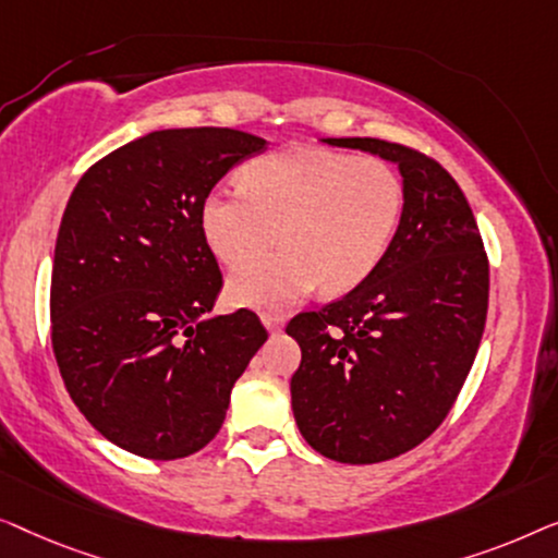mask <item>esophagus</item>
<instances>
[{"label":"esophagus","mask_w":558,"mask_h":558,"mask_svg":"<svg viewBox=\"0 0 558 558\" xmlns=\"http://www.w3.org/2000/svg\"><path fill=\"white\" fill-rule=\"evenodd\" d=\"M263 324L268 331H280V328L286 326V318H282L280 313H263Z\"/></svg>","instance_id":"1"}]
</instances>
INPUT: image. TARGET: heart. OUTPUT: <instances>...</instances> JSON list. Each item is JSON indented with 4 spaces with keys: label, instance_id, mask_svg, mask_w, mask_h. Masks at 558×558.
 I'll use <instances>...</instances> for the list:
<instances>
[{
    "label": "heart",
    "instance_id": "heart-1",
    "mask_svg": "<svg viewBox=\"0 0 558 558\" xmlns=\"http://www.w3.org/2000/svg\"><path fill=\"white\" fill-rule=\"evenodd\" d=\"M404 184L381 159L293 146L260 156L245 186H219L202 204L209 247L227 268L260 260L230 280L232 301L280 308L311 293H349L372 276L395 240Z\"/></svg>",
    "mask_w": 558,
    "mask_h": 558
}]
</instances>
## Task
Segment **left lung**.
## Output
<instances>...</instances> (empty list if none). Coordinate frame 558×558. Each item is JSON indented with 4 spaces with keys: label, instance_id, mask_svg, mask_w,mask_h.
Here are the masks:
<instances>
[{
    "label": "left lung",
    "instance_id": "8db88e82",
    "mask_svg": "<svg viewBox=\"0 0 558 558\" xmlns=\"http://www.w3.org/2000/svg\"><path fill=\"white\" fill-rule=\"evenodd\" d=\"M399 163L404 211L372 276L290 318L298 429L349 465L391 460L435 433L481 347L490 265L458 182L433 156L381 138H326Z\"/></svg>",
    "mask_w": 558,
    "mask_h": 558
}]
</instances>
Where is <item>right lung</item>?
Wrapping results in <instances>:
<instances>
[{"label": "right lung", "mask_w": 558, "mask_h": 558, "mask_svg": "<svg viewBox=\"0 0 558 558\" xmlns=\"http://www.w3.org/2000/svg\"><path fill=\"white\" fill-rule=\"evenodd\" d=\"M265 138L151 131L81 177L52 257L50 336L65 389L106 439L179 460L222 427L230 391L268 341L253 311L207 318L222 270L202 204Z\"/></svg>", "instance_id": "add662e5"}]
</instances>
